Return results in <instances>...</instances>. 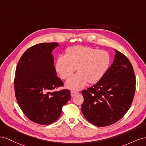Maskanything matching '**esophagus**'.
<instances>
[{
  "mask_svg": "<svg viewBox=\"0 0 146 146\" xmlns=\"http://www.w3.org/2000/svg\"><path fill=\"white\" fill-rule=\"evenodd\" d=\"M79 92L78 91H74V90H72L71 91V95H72V97L74 96V95L78 94Z\"/></svg>",
  "mask_w": 146,
  "mask_h": 146,
  "instance_id": "1",
  "label": "esophagus"
}]
</instances>
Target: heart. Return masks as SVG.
<instances>
[{
  "label": "heart",
  "mask_w": 146,
  "mask_h": 146,
  "mask_svg": "<svg viewBox=\"0 0 146 146\" xmlns=\"http://www.w3.org/2000/svg\"><path fill=\"white\" fill-rule=\"evenodd\" d=\"M110 56L106 51L76 46L69 48L66 55H61L57 59L55 68L62 80H66L75 72L67 81L66 87L78 90L84 87L87 81L90 84L98 82L105 75L109 68Z\"/></svg>",
  "instance_id": "obj_1"
}]
</instances>
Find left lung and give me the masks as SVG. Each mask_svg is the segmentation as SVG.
I'll return each mask as SVG.
<instances>
[{
  "label": "left lung",
  "instance_id": "1",
  "mask_svg": "<svg viewBox=\"0 0 146 146\" xmlns=\"http://www.w3.org/2000/svg\"><path fill=\"white\" fill-rule=\"evenodd\" d=\"M113 63L97 84L82 91L81 111L97 127L117 122L130 109L135 93L136 79L128 58L116 49Z\"/></svg>",
  "mask_w": 146,
  "mask_h": 146
}]
</instances>
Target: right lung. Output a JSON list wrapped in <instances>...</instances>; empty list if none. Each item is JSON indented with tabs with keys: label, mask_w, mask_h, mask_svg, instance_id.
<instances>
[{
	"label": "right lung",
	"mask_w": 146,
	"mask_h": 146,
	"mask_svg": "<svg viewBox=\"0 0 146 146\" xmlns=\"http://www.w3.org/2000/svg\"><path fill=\"white\" fill-rule=\"evenodd\" d=\"M59 45L42 43L29 48L16 69L14 87L18 105L29 119L40 125L56 121L71 98L68 89L52 92L64 86L57 76L52 54Z\"/></svg>",
	"instance_id": "obj_1"
}]
</instances>
